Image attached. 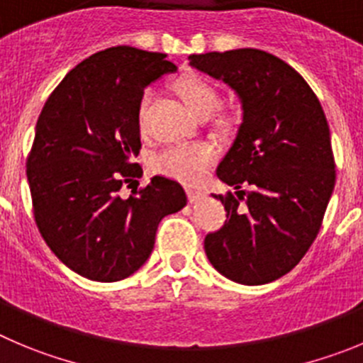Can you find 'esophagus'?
Masks as SVG:
<instances>
[{
  "instance_id": "esophagus-1",
  "label": "esophagus",
  "mask_w": 363,
  "mask_h": 363,
  "mask_svg": "<svg viewBox=\"0 0 363 363\" xmlns=\"http://www.w3.org/2000/svg\"><path fill=\"white\" fill-rule=\"evenodd\" d=\"M206 197V193L202 189H195V188H188V199L189 202H199Z\"/></svg>"
}]
</instances>
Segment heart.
Segmentation results:
<instances>
[{
  "mask_svg": "<svg viewBox=\"0 0 363 363\" xmlns=\"http://www.w3.org/2000/svg\"><path fill=\"white\" fill-rule=\"evenodd\" d=\"M174 91L181 98L186 109L195 118H209L213 111L218 107V91L213 84H209L204 77L197 73H186L179 77L174 84ZM150 91H145L138 107V123L143 127L147 116L148 104H150ZM216 150L213 145L204 141L195 143H179L168 147L161 154L155 155L154 168L159 174L174 177L182 182H197L208 174L211 164L215 162Z\"/></svg>",
  "mask_w": 363,
  "mask_h": 363,
  "instance_id": "b5f03b06",
  "label": "heart"
}]
</instances>
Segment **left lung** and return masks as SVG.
I'll return each instance as SVG.
<instances>
[{
	"label": "left lung",
	"mask_w": 363,
	"mask_h": 363,
	"mask_svg": "<svg viewBox=\"0 0 363 363\" xmlns=\"http://www.w3.org/2000/svg\"><path fill=\"white\" fill-rule=\"evenodd\" d=\"M189 66L228 84L242 125L216 175L236 195H213L228 220L204 249L222 276L265 284L289 274L323 225L335 188L330 127L306 80L272 53L254 48L189 55ZM249 185L250 191L240 190Z\"/></svg>",
	"instance_id": "8db88e82"
}]
</instances>
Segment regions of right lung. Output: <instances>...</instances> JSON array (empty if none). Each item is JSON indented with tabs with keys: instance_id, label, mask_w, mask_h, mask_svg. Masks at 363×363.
<instances>
[{
	"instance_id": "add662e5",
	"label": "right lung",
	"mask_w": 363,
	"mask_h": 363,
	"mask_svg": "<svg viewBox=\"0 0 363 363\" xmlns=\"http://www.w3.org/2000/svg\"><path fill=\"white\" fill-rule=\"evenodd\" d=\"M174 71L164 53L114 46L71 69L40 111L26 161L33 216L53 254L82 277L113 283L134 274L159 222L186 206L182 186L161 175L120 197L141 175L134 157L145 87Z\"/></svg>"
}]
</instances>
